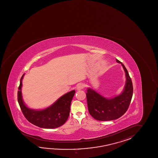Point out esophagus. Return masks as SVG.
Wrapping results in <instances>:
<instances>
[{
    "mask_svg": "<svg viewBox=\"0 0 158 158\" xmlns=\"http://www.w3.org/2000/svg\"><path fill=\"white\" fill-rule=\"evenodd\" d=\"M84 89V85L83 84H78L77 85V90H81L82 89Z\"/></svg>",
    "mask_w": 158,
    "mask_h": 158,
    "instance_id": "1",
    "label": "esophagus"
}]
</instances>
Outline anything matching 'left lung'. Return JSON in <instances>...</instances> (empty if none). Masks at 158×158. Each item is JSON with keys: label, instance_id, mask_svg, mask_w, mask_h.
Here are the masks:
<instances>
[{"label": "left lung", "instance_id": "obj_1", "mask_svg": "<svg viewBox=\"0 0 158 158\" xmlns=\"http://www.w3.org/2000/svg\"><path fill=\"white\" fill-rule=\"evenodd\" d=\"M116 61L123 66L126 83L123 92L118 96L107 99L95 91L88 89L86 93L89 113L94 119L100 121L117 119L127 111L133 94V85L126 68L118 59Z\"/></svg>", "mask_w": 158, "mask_h": 158}]
</instances>
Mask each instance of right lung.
<instances>
[{"mask_svg":"<svg viewBox=\"0 0 158 158\" xmlns=\"http://www.w3.org/2000/svg\"><path fill=\"white\" fill-rule=\"evenodd\" d=\"M20 79L18 91V101L24 117L27 120L40 128H55L62 126L68 119L70 111L71 100L75 93L73 90L58 99L49 107L42 110H34L28 108L23 102L21 89L22 79Z\"/></svg>","mask_w":158,"mask_h":158,"instance_id":"right-lung-1","label":"right lung"}]
</instances>
